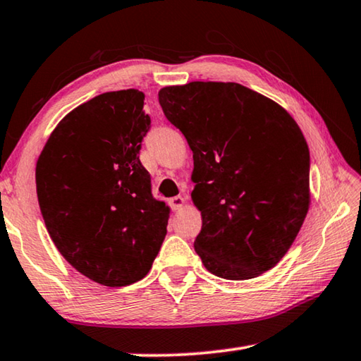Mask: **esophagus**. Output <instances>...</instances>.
Listing matches in <instances>:
<instances>
[{
    "label": "esophagus",
    "instance_id": "obj_1",
    "mask_svg": "<svg viewBox=\"0 0 361 361\" xmlns=\"http://www.w3.org/2000/svg\"><path fill=\"white\" fill-rule=\"evenodd\" d=\"M170 207H172V210H180L183 205H185V197H181V195H176V197H172L169 200Z\"/></svg>",
    "mask_w": 361,
    "mask_h": 361
}]
</instances>
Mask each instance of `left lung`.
I'll return each mask as SVG.
<instances>
[{"instance_id":"8db88e82","label":"left lung","mask_w":361,"mask_h":361,"mask_svg":"<svg viewBox=\"0 0 361 361\" xmlns=\"http://www.w3.org/2000/svg\"><path fill=\"white\" fill-rule=\"evenodd\" d=\"M159 103L192 149L194 248L207 271L248 280L272 269L309 210L310 156L295 119L237 82L170 85Z\"/></svg>"}]
</instances>
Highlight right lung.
I'll return each mask as SVG.
<instances>
[{
  "mask_svg": "<svg viewBox=\"0 0 361 361\" xmlns=\"http://www.w3.org/2000/svg\"><path fill=\"white\" fill-rule=\"evenodd\" d=\"M137 89L105 92L73 109L36 164V192L49 235L94 282L142 280L167 234L169 207L151 194L140 149L151 119Z\"/></svg>",
  "mask_w": 361,
  "mask_h": 361,
  "instance_id": "1",
  "label": "right lung"
}]
</instances>
